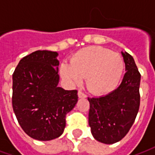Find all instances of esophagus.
Listing matches in <instances>:
<instances>
[{
  "instance_id": "esophagus-1",
  "label": "esophagus",
  "mask_w": 155,
  "mask_h": 155,
  "mask_svg": "<svg viewBox=\"0 0 155 155\" xmlns=\"http://www.w3.org/2000/svg\"><path fill=\"white\" fill-rule=\"evenodd\" d=\"M78 95H79V98H85L86 97V94H84V92L82 91H78Z\"/></svg>"
}]
</instances>
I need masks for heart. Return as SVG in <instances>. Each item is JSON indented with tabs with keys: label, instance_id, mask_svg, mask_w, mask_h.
<instances>
[{
	"label": "heart",
	"instance_id": "heart-1",
	"mask_svg": "<svg viewBox=\"0 0 155 155\" xmlns=\"http://www.w3.org/2000/svg\"><path fill=\"white\" fill-rule=\"evenodd\" d=\"M124 70L121 54L100 46H89L76 52L71 64H62L61 72L74 83L86 77V85L91 92L104 94L116 87Z\"/></svg>",
	"mask_w": 155,
	"mask_h": 155
}]
</instances>
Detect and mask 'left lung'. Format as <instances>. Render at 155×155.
Masks as SVG:
<instances>
[{
	"mask_svg": "<svg viewBox=\"0 0 155 155\" xmlns=\"http://www.w3.org/2000/svg\"><path fill=\"white\" fill-rule=\"evenodd\" d=\"M125 74L120 86L110 94L88 98L89 125L96 140L111 144L120 141L130 131L140 109V73L134 58L122 52Z\"/></svg>",
	"mask_w": 155,
	"mask_h": 155,
	"instance_id": "obj_1",
	"label": "left lung"
}]
</instances>
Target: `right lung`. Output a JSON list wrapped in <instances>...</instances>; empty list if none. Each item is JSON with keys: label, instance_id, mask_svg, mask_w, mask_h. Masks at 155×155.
Instances as JSON below:
<instances>
[{"label": "right lung", "instance_id": "1", "mask_svg": "<svg viewBox=\"0 0 155 155\" xmlns=\"http://www.w3.org/2000/svg\"><path fill=\"white\" fill-rule=\"evenodd\" d=\"M57 52L36 51L23 57L12 75V107L19 124L32 139L60 137L66 114L78 101L76 90L58 86Z\"/></svg>", "mask_w": 155, "mask_h": 155}]
</instances>
